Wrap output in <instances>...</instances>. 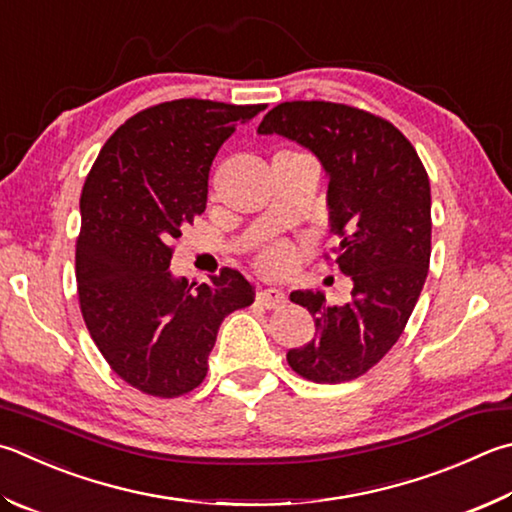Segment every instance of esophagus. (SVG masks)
<instances>
[{"label": "esophagus", "mask_w": 512, "mask_h": 512, "mask_svg": "<svg viewBox=\"0 0 512 512\" xmlns=\"http://www.w3.org/2000/svg\"><path fill=\"white\" fill-rule=\"evenodd\" d=\"M257 302L264 306V309H280L286 304V293L280 288H264V291L257 293Z\"/></svg>", "instance_id": "esophagus-1"}]
</instances>
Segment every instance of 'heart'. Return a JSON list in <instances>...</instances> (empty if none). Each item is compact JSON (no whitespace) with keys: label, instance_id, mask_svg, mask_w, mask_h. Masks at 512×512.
<instances>
[{"label":"heart","instance_id":"1","mask_svg":"<svg viewBox=\"0 0 512 512\" xmlns=\"http://www.w3.org/2000/svg\"><path fill=\"white\" fill-rule=\"evenodd\" d=\"M288 156H304L300 152H282ZM293 264V248L288 244H275V246H268L266 250H262L257 257V266L262 273L268 275H277V273H284L288 266Z\"/></svg>","mask_w":512,"mask_h":512}]
</instances>
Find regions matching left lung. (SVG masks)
I'll return each instance as SVG.
<instances>
[{
	"label": "left lung",
	"mask_w": 512,
	"mask_h": 512,
	"mask_svg": "<svg viewBox=\"0 0 512 512\" xmlns=\"http://www.w3.org/2000/svg\"><path fill=\"white\" fill-rule=\"evenodd\" d=\"M257 134H280L318 156L329 176V226L336 264L351 277V300L293 291L315 338L286 353L313 383H345L380 362L401 338L423 291L432 253L430 179L412 143L385 118L324 100L282 102Z\"/></svg>",
	"instance_id": "8db88e82"
}]
</instances>
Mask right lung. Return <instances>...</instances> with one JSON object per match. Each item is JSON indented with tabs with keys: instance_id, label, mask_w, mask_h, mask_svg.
<instances>
[{
	"instance_id": "right-lung-1",
	"label": "right lung",
	"mask_w": 512,
	"mask_h": 512,
	"mask_svg": "<svg viewBox=\"0 0 512 512\" xmlns=\"http://www.w3.org/2000/svg\"><path fill=\"white\" fill-rule=\"evenodd\" d=\"M262 109L183 98L138 111L102 147L82 188V318L109 367L145 394L199 387L221 322L255 300L235 268L197 284L174 277L170 262L172 241L206 210L219 147Z\"/></svg>"
}]
</instances>
